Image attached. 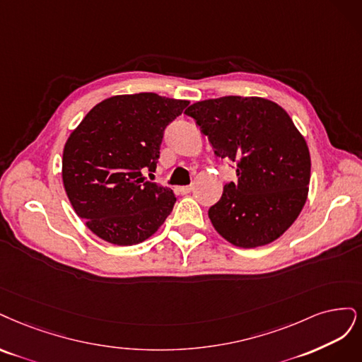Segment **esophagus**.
I'll use <instances>...</instances> for the list:
<instances>
[{
    "label": "esophagus",
    "mask_w": 362,
    "mask_h": 362,
    "mask_svg": "<svg viewBox=\"0 0 362 362\" xmlns=\"http://www.w3.org/2000/svg\"><path fill=\"white\" fill-rule=\"evenodd\" d=\"M179 192L182 194V195H186V194H189L191 191H192V186H179Z\"/></svg>",
    "instance_id": "esophagus-1"
}]
</instances>
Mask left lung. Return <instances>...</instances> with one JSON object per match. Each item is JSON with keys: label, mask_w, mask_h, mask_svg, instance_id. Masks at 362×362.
I'll use <instances>...</instances> for the list:
<instances>
[{"label": "left lung", "mask_w": 362, "mask_h": 362, "mask_svg": "<svg viewBox=\"0 0 362 362\" xmlns=\"http://www.w3.org/2000/svg\"><path fill=\"white\" fill-rule=\"evenodd\" d=\"M209 136L216 156L235 162L236 183L209 209L215 230L239 248L276 240L295 223L308 197L310 150L293 120L264 98L224 96L185 111Z\"/></svg>", "instance_id": "1"}]
</instances>
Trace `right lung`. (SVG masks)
<instances>
[{"mask_svg": "<svg viewBox=\"0 0 362 362\" xmlns=\"http://www.w3.org/2000/svg\"><path fill=\"white\" fill-rule=\"evenodd\" d=\"M188 105L156 93L111 96L69 135L62 162L64 191L98 238L129 247L164 224L176 195L146 182L143 170L156 168L165 127Z\"/></svg>", "mask_w": 362, "mask_h": 362, "instance_id": "right-lung-1", "label": "right lung"}]
</instances>
